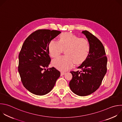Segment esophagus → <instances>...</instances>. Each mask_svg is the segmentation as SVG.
<instances>
[{
  "label": "esophagus",
  "mask_w": 122,
  "mask_h": 122,
  "mask_svg": "<svg viewBox=\"0 0 122 122\" xmlns=\"http://www.w3.org/2000/svg\"><path fill=\"white\" fill-rule=\"evenodd\" d=\"M65 74H66V73L64 72H61V76H63Z\"/></svg>",
  "instance_id": "esophagus-1"
}]
</instances>
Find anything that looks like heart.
I'll return each instance as SVG.
<instances>
[{"label":"heart","mask_w":122,"mask_h":122,"mask_svg":"<svg viewBox=\"0 0 122 122\" xmlns=\"http://www.w3.org/2000/svg\"><path fill=\"white\" fill-rule=\"evenodd\" d=\"M90 46L88 41L69 32L62 33L58 41L52 40L48 45V51L52 57L59 56L65 49V56L57 57L52 61L53 66L61 71H66L75 64L82 63L87 57Z\"/></svg>","instance_id":"1"}]
</instances>
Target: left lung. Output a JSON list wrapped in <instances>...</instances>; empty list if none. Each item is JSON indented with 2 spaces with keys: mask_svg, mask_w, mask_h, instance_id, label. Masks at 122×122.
<instances>
[{
  "mask_svg": "<svg viewBox=\"0 0 122 122\" xmlns=\"http://www.w3.org/2000/svg\"><path fill=\"white\" fill-rule=\"evenodd\" d=\"M88 39L90 49L85 60L77 68L80 71H71V90L80 96L89 95L100 86L107 72V58L104 47L100 41L87 30L82 32Z\"/></svg>",
  "mask_w": 122,
  "mask_h": 122,
  "instance_id": "left-lung-1",
  "label": "left lung"
}]
</instances>
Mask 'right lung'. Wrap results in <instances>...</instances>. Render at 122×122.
I'll return each instance as SVG.
<instances>
[{
    "instance_id": "obj_1",
    "label": "right lung",
    "mask_w": 122,
    "mask_h": 122,
    "mask_svg": "<svg viewBox=\"0 0 122 122\" xmlns=\"http://www.w3.org/2000/svg\"><path fill=\"white\" fill-rule=\"evenodd\" d=\"M61 33L56 30H38L24 41L19 55L18 71L24 87L36 95H44L54 88L60 72L53 67L48 45Z\"/></svg>"
}]
</instances>
